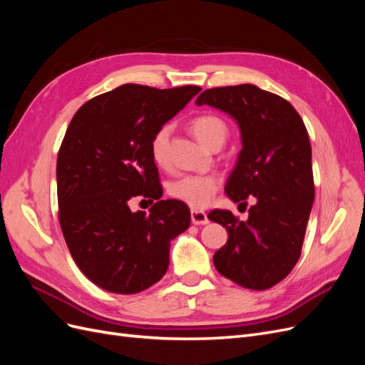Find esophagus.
Listing matches in <instances>:
<instances>
[{"instance_id":"obj_1","label":"esophagus","mask_w":365,"mask_h":365,"mask_svg":"<svg viewBox=\"0 0 365 365\" xmlns=\"http://www.w3.org/2000/svg\"><path fill=\"white\" fill-rule=\"evenodd\" d=\"M192 224L195 225H205L208 224V217L204 212H197V210H192Z\"/></svg>"}]
</instances>
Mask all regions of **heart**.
Instances as JSON below:
<instances>
[{
  "label": "heart",
  "instance_id": "b5f03b06",
  "mask_svg": "<svg viewBox=\"0 0 365 365\" xmlns=\"http://www.w3.org/2000/svg\"><path fill=\"white\" fill-rule=\"evenodd\" d=\"M193 135L210 149H220L228 138L225 121L213 114L197 115L190 121ZM170 125L161 126L150 140L152 160L160 168L168 164ZM220 187V178L216 175H182L169 182L168 193L176 201H181L190 208L201 210L210 205Z\"/></svg>",
  "mask_w": 365,
  "mask_h": 365
}]
</instances>
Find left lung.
Masks as SVG:
<instances>
[{
    "label": "left lung",
    "mask_w": 365,
    "mask_h": 365,
    "mask_svg": "<svg viewBox=\"0 0 365 365\" xmlns=\"http://www.w3.org/2000/svg\"><path fill=\"white\" fill-rule=\"evenodd\" d=\"M196 105H210L237 120L244 148L225 193L254 204L248 219L213 210L208 219L227 228V244L215 252L216 269L247 289L282 282L300 259L315 196L307 129L283 97L251 83L205 90Z\"/></svg>",
    "instance_id": "1"
}]
</instances>
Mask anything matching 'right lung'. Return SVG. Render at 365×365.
I'll return each instance as SVG.
<instances>
[{
  "label": "right lung",
  "instance_id": "obj_1",
  "mask_svg": "<svg viewBox=\"0 0 365 365\" xmlns=\"http://www.w3.org/2000/svg\"><path fill=\"white\" fill-rule=\"evenodd\" d=\"M200 91L126 83L93 97L70 121L56 165L59 224L76 264L98 288L137 294L168 271L170 240L189 228L190 210L160 200L150 140ZM135 195L158 201L149 215L130 212Z\"/></svg>",
  "mask_w": 365,
  "mask_h": 365
}]
</instances>
